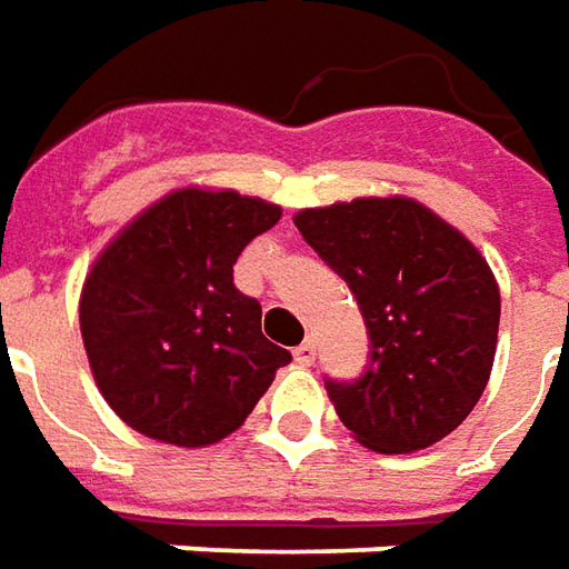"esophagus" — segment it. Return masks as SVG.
I'll use <instances>...</instances> for the list:
<instances>
[{
    "instance_id": "esophagus-1",
    "label": "esophagus",
    "mask_w": 569,
    "mask_h": 569,
    "mask_svg": "<svg viewBox=\"0 0 569 569\" xmlns=\"http://www.w3.org/2000/svg\"><path fill=\"white\" fill-rule=\"evenodd\" d=\"M293 359H297L300 366H312V362H316V343H312V340H303V343L293 350Z\"/></svg>"
}]
</instances>
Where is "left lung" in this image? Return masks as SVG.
<instances>
[{"mask_svg":"<svg viewBox=\"0 0 569 569\" xmlns=\"http://www.w3.org/2000/svg\"><path fill=\"white\" fill-rule=\"evenodd\" d=\"M307 244L350 284L371 366L328 381L337 418L383 456L449 437L483 397L501 297L487 257L415 198H356L293 217Z\"/></svg>","mask_w":569,"mask_h":569,"instance_id":"1","label":"left lung"}]
</instances>
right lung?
<instances>
[{
    "mask_svg": "<svg viewBox=\"0 0 569 569\" xmlns=\"http://www.w3.org/2000/svg\"><path fill=\"white\" fill-rule=\"evenodd\" d=\"M281 219L232 188L163 194L113 234L80 293L89 368L117 418L182 449L226 440L291 362L266 340L262 309L232 266Z\"/></svg>",
    "mask_w": 569,
    "mask_h": 569,
    "instance_id": "right-lung-1",
    "label": "right lung"
}]
</instances>
